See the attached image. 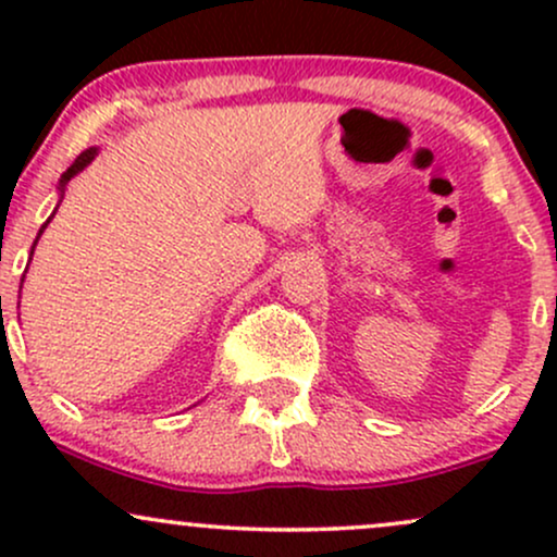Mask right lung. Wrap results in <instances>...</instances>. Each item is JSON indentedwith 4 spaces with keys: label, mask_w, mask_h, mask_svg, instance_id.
<instances>
[{
    "label": "right lung",
    "mask_w": 557,
    "mask_h": 557,
    "mask_svg": "<svg viewBox=\"0 0 557 557\" xmlns=\"http://www.w3.org/2000/svg\"><path fill=\"white\" fill-rule=\"evenodd\" d=\"M96 157V149H88V151H83V154L78 157V159H75V162L73 164H70V168H67V172H65V175H62V181H60V188H65V185H67V181H70V177H73V175H78V172L83 170V168H86V164L88 162H91V159ZM44 227H47V225H44ZM44 227H41V233H44ZM30 253H34V251H30Z\"/></svg>",
    "instance_id": "obj_1"
}]
</instances>
